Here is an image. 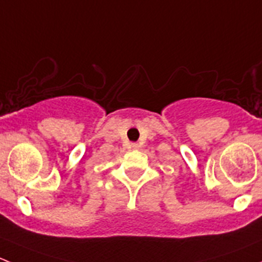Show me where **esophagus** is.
<instances>
[{
  "label": "esophagus",
  "mask_w": 262,
  "mask_h": 262,
  "mask_svg": "<svg viewBox=\"0 0 262 262\" xmlns=\"http://www.w3.org/2000/svg\"><path fill=\"white\" fill-rule=\"evenodd\" d=\"M130 147L133 148V149H137V148L139 147V144H138V143H132V144H130Z\"/></svg>",
  "instance_id": "obj_1"
}]
</instances>
